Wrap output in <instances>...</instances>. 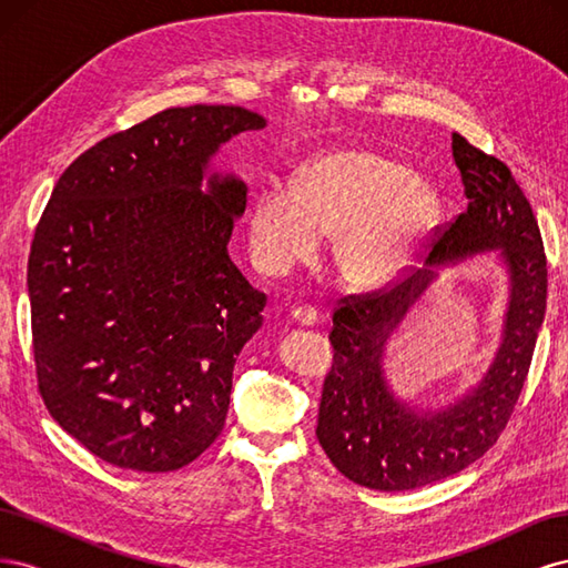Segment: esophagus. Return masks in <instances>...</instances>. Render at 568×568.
Here are the masks:
<instances>
[{"mask_svg": "<svg viewBox=\"0 0 568 568\" xmlns=\"http://www.w3.org/2000/svg\"><path fill=\"white\" fill-rule=\"evenodd\" d=\"M291 322H296L298 326H315L317 324V313L315 307H294L291 311Z\"/></svg>", "mask_w": 568, "mask_h": 568, "instance_id": "obj_1", "label": "esophagus"}]
</instances>
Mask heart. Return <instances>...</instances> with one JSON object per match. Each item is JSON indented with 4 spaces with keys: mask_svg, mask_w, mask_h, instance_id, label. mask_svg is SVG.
Listing matches in <instances>:
<instances>
[{
    "mask_svg": "<svg viewBox=\"0 0 568 568\" xmlns=\"http://www.w3.org/2000/svg\"><path fill=\"white\" fill-rule=\"evenodd\" d=\"M440 213L436 189L409 168L365 149L326 151L296 184L270 182L248 220L255 267L280 277L311 263L332 239V263L357 288L384 286L409 265Z\"/></svg>",
    "mask_w": 568,
    "mask_h": 568,
    "instance_id": "heart-1",
    "label": "heart"
}]
</instances>
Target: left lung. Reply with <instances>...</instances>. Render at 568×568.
Instances as JSON below:
<instances>
[{
    "mask_svg": "<svg viewBox=\"0 0 568 568\" xmlns=\"http://www.w3.org/2000/svg\"><path fill=\"white\" fill-rule=\"evenodd\" d=\"M467 211L436 227L426 267L405 272L369 294L346 296L334 311L317 440L353 484L384 493L415 490L467 469L500 438L517 405L547 301V261L538 220L509 168L453 134ZM500 250L510 272L504 343L469 394L436 413H415L394 398L383 376V348L395 325L436 276L435 267Z\"/></svg>",
    "mask_w": 568,
    "mask_h": 568,
    "instance_id": "1",
    "label": "left lung"
}]
</instances>
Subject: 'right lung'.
I'll return each instance as SVG.
<instances>
[{"label":"right lung","mask_w":568,"mask_h":568,"mask_svg":"<svg viewBox=\"0 0 568 568\" xmlns=\"http://www.w3.org/2000/svg\"><path fill=\"white\" fill-rule=\"evenodd\" d=\"M263 128L242 106L165 109L80 153L38 222V388L63 432L113 467L182 469L225 426L236 355L267 298L227 253L246 184L205 168Z\"/></svg>","instance_id":"right-lung-1"}]
</instances>
